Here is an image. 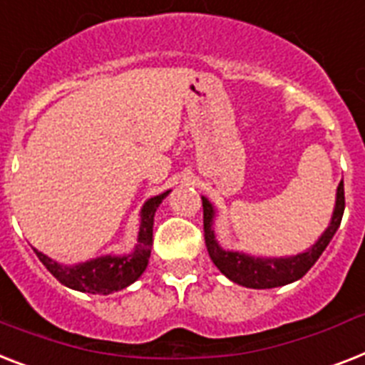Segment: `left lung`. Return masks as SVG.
Listing matches in <instances>:
<instances>
[{
    "mask_svg": "<svg viewBox=\"0 0 365 365\" xmlns=\"http://www.w3.org/2000/svg\"><path fill=\"white\" fill-rule=\"evenodd\" d=\"M202 210L204 242L208 247L210 259L221 269V274H225L238 285L247 287V289H274V287L289 285L292 281L304 277L309 272L311 266L319 260L322 251L327 250V245L330 244V240L334 238V234L341 225L343 212H345V191H343L341 182L337 185L336 208L331 213V221L328 229L321 234V238L304 253L292 255V257H279V259H275V257L274 259H264V257H251V255L240 253V251H225L215 240V232H213L215 208L206 197H202Z\"/></svg>",
    "mask_w": 365,
    "mask_h": 365,
    "instance_id": "1",
    "label": "left lung"
}]
</instances>
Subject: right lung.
Instances as JSON below:
<instances>
[{
	"mask_svg": "<svg viewBox=\"0 0 365 365\" xmlns=\"http://www.w3.org/2000/svg\"><path fill=\"white\" fill-rule=\"evenodd\" d=\"M168 192L170 191L148 198L142 206L138 238H136L135 251L131 255H105V257H97V259L86 260L75 266H63L41 251H34L50 274L54 275L61 285L69 289L91 292V294H110L115 290L125 289L135 283L146 269L153 244V217H155L159 204Z\"/></svg>",
	"mask_w": 365,
	"mask_h": 365,
	"instance_id": "1",
	"label": "right lung"
}]
</instances>
